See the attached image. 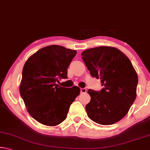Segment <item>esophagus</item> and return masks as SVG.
<instances>
[{"instance_id": "esophagus-1", "label": "esophagus", "mask_w": 150, "mask_h": 150, "mask_svg": "<svg viewBox=\"0 0 150 150\" xmlns=\"http://www.w3.org/2000/svg\"><path fill=\"white\" fill-rule=\"evenodd\" d=\"M87 92V89L85 88H81V93H86Z\"/></svg>"}]
</instances>
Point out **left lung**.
<instances>
[{"mask_svg":"<svg viewBox=\"0 0 150 150\" xmlns=\"http://www.w3.org/2000/svg\"><path fill=\"white\" fill-rule=\"evenodd\" d=\"M92 77L101 80L100 91L89 89L91 101L85 106L91 120L111 125L125 116L136 97L138 79L130 60L117 48L100 46L81 54Z\"/></svg>","mask_w":150,"mask_h":150,"instance_id":"obj_1","label":"left lung"}]
</instances>
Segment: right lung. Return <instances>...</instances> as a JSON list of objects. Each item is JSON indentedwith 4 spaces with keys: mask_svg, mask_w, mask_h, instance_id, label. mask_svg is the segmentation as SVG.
Wrapping results in <instances>:
<instances>
[{
    "mask_svg": "<svg viewBox=\"0 0 150 150\" xmlns=\"http://www.w3.org/2000/svg\"><path fill=\"white\" fill-rule=\"evenodd\" d=\"M76 54V50L52 45L37 51L25 63L20 93L27 111L40 124L62 123L79 95L77 86L65 88L56 84L59 78L67 77V68Z\"/></svg>",
    "mask_w": 150,
    "mask_h": 150,
    "instance_id": "1",
    "label": "right lung"
}]
</instances>
